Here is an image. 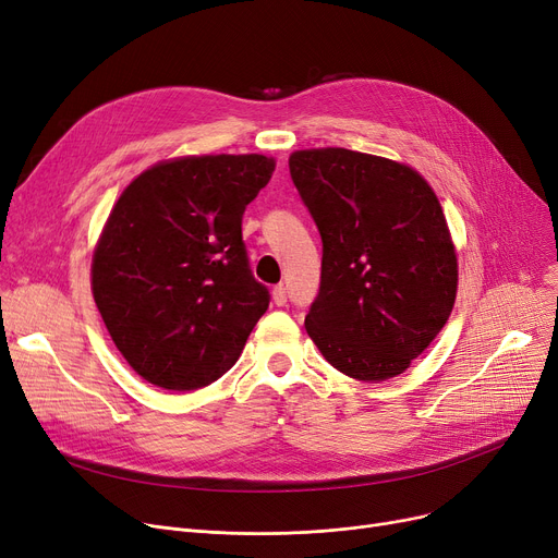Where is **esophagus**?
Segmentation results:
<instances>
[{
  "mask_svg": "<svg viewBox=\"0 0 558 558\" xmlns=\"http://www.w3.org/2000/svg\"><path fill=\"white\" fill-rule=\"evenodd\" d=\"M274 303H276L278 307H284V305H287V289H284L282 284L274 287Z\"/></svg>",
  "mask_w": 558,
  "mask_h": 558,
  "instance_id": "34e87169",
  "label": "esophagus"
}]
</instances>
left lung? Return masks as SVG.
Wrapping results in <instances>:
<instances>
[{"mask_svg":"<svg viewBox=\"0 0 558 558\" xmlns=\"http://www.w3.org/2000/svg\"><path fill=\"white\" fill-rule=\"evenodd\" d=\"M320 242V284L305 328L341 373L383 383L441 332L457 255L436 194L412 167L350 149L289 158Z\"/></svg>","mask_w":558,"mask_h":558,"instance_id":"8db88e82","label":"left lung"}]
</instances>
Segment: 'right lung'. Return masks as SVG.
Instances as JSON below:
<instances>
[{"instance_id":"add662e5","label":"right lung","mask_w":558,"mask_h":558,"mask_svg":"<svg viewBox=\"0 0 558 558\" xmlns=\"http://www.w3.org/2000/svg\"><path fill=\"white\" fill-rule=\"evenodd\" d=\"M274 167L257 154L160 162L114 203L93 257V294L146 383L194 391L242 355L271 301L251 271L242 217Z\"/></svg>"}]
</instances>
